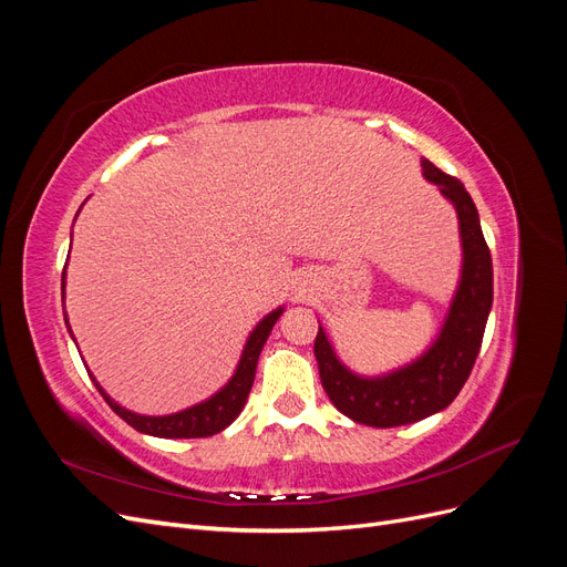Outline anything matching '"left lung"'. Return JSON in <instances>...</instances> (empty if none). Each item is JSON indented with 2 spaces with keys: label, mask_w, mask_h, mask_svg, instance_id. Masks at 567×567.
Segmentation results:
<instances>
[{
  "label": "left lung",
  "mask_w": 567,
  "mask_h": 567,
  "mask_svg": "<svg viewBox=\"0 0 567 567\" xmlns=\"http://www.w3.org/2000/svg\"><path fill=\"white\" fill-rule=\"evenodd\" d=\"M421 167L423 177L454 205L461 238L458 284L435 340L404 367L379 375L357 373L342 364L321 323L315 340L321 385L333 406L373 427L416 423L447 409L471 375L492 310V255L475 203L466 186L427 158H421Z\"/></svg>",
  "instance_id": "1"
}]
</instances>
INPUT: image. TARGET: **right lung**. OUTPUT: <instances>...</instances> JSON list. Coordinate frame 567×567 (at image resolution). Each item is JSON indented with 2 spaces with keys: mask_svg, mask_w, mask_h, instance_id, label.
<instances>
[{
  "mask_svg": "<svg viewBox=\"0 0 567 567\" xmlns=\"http://www.w3.org/2000/svg\"><path fill=\"white\" fill-rule=\"evenodd\" d=\"M61 300H65V269H63V277H61ZM281 315H284V305L257 321V326L250 331V336L246 340L241 359H238V364H236V371L231 373V379L225 385H221L215 394H210L208 400H203L194 406H186V409L177 411V414H165V416L136 414V411H130L123 404H117L111 398V394L99 385V381L94 379V373L90 369H87V373H90V379L94 381L96 390L101 392V398H104L109 402V406L115 411V414L123 421H127L134 427V431H140L144 435H153V437H167V440L210 437L219 431H225V427L231 425L236 421V416L241 414V409L246 406V400H248L252 381H255L257 359H260V352H262L265 342H267V338L274 329V323L279 321ZM65 326H68V333H71V338L75 340L71 323H68V315H65ZM75 346H78V342H75ZM84 367H87V364H84Z\"/></svg>",
  "mask_w": 567,
  "mask_h": 567,
  "instance_id": "1",
  "label": "right lung"
}]
</instances>
